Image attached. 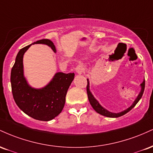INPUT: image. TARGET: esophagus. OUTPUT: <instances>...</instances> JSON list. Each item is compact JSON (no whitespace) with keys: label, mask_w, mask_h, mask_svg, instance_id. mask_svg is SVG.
Listing matches in <instances>:
<instances>
[{"label":"esophagus","mask_w":153,"mask_h":153,"mask_svg":"<svg viewBox=\"0 0 153 153\" xmlns=\"http://www.w3.org/2000/svg\"><path fill=\"white\" fill-rule=\"evenodd\" d=\"M84 71H85V68H84V66L82 65H79L76 67V68H75V71H76V73H78V74H82V73H83Z\"/></svg>","instance_id":"esophagus-1"}]
</instances>
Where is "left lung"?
Returning a JSON list of instances; mask_svg holds the SVG:
<instances>
[{"instance_id": "obj_1", "label": "left lung", "mask_w": 153, "mask_h": 153, "mask_svg": "<svg viewBox=\"0 0 153 153\" xmlns=\"http://www.w3.org/2000/svg\"><path fill=\"white\" fill-rule=\"evenodd\" d=\"M87 82H88V84H87V86H86V90H87V94H88V100H89V102H90L91 106L94 108V109L96 111L97 113L103 115V116H105V117H111V118H116V117H122V116L124 115L125 114H127V112H129V111L132 109L135 106V105L137 104V103H138V101H140V99L142 98V96H143V94L144 93V90H145V81L144 80V81L142 82L141 83V87H142V89H141V92L140 93V94L138 95L137 98L136 100L134 101V102L133 103V104L131 105V106L129 107V108H128L127 109L123 111L120 112V113H111V112L108 111H107L106 109H105L104 108H103L102 106H101V105L99 104V103L98 102L97 100H96L95 98L94 97V96H93L92 94L91 93L90 90H89V82H88V80H87Z\"/></svg>"}]
</instances>
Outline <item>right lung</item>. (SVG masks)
Wrapping results in <instances>:
<instances>
[{
	"instance_id": "add662e5",
	"label": "right lung",
	"mask_w": 153,
	"mask_h": 153,
	"mask_svg": "<svg viewBox=\"0 0 153 153\" xmlns=\"http://www.w3.org/2000/svg\"><path fill=\"white\" fill-rule=\"evenodd\" d=\"M34 44H45L56 52L53 42L44 39ZM31 45L21 49L10 73L11 90L16 105L26 114L40 121H50L58 116L65 103L67 91L74 79V73H56L47 86L34 89L29 86L24 77L23 56Z\"/></svg>"
}]
</instances>
